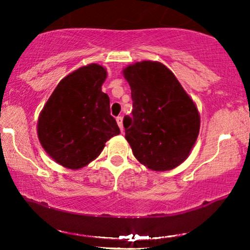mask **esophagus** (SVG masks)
Returning a JSON list of instances; mask_svg holds the SVG:
<instances>
[{
	"instance_id": "obj_1",
	"label": "esophagus",
	"mask_w": 250,
	"mask_h": 250,
	"mask_svg": "<svg viewBox=\"0 0 250 250\" xmlns=\"http://www.w3.org/2000/svg\"><path fill=\"white\" fill-rule=\"evenodd\" d=\"M116 122H117L119 128H121V131L124 132V127H123V117H122V116H118V117L116 118Z\"/></svg>"
}]
</instances>
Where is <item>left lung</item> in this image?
Here are the masks:
<instances>
[{
	"label": "left lung",
	"instance_id": "8db88e82",
	"mask_svg": "<svg viewBox=\"0 0 250 250\" xmlns=\"http://www.w3.org/2000/svg\"><path fill=\"white\" fill-rule=\"evenodd\" d=\"M131 86L132 117L123 121L133 155L149 169L175 168L189 157L200 128L198 109L172 71L158 61L123 70Z\"/></svg>",
	"mask_w": 250,
	"mask_h": 250
}]
</instances>
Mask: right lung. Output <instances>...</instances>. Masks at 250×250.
Here are the masks:
<instances>
[{"label": "right lung", "instance_id": "1", "mask_svg": "<svg viewBox=\"0 0 250 250\" xmlns=\"http://www.w3.org/2000/svg\"><path fill=\"white\" fill-rule=\"evenodd\" d=\"M105 68L91 63L60 81L37 122L44 150L59 165L80 169L100 155L121 131L110 115V100L101 91Z\"/></svg>", "mask_w": 250, "mask_h": 250}]
</instances>
